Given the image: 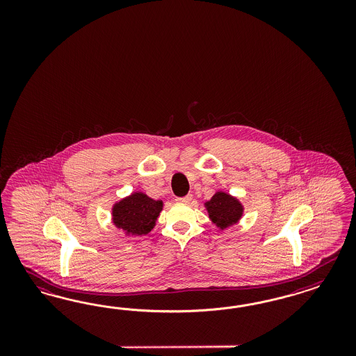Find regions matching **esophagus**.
I'll use <instances>...</instances> for the list:
<instances>
[{
	"label": "esophagus",
	"mask_w": 356,
	"mask_h": 356,
	"mask_svg": "<svg viewBox=\"0 0 356 356\" xmlns=\"http://www.w3.org/2000/svg\"><path fill=\"white\" fill-rule=\"evenodd\" d=\"M192 194H188V195H185V197H181V198H177L176 201L177 202H180V204H189L191 201H192Z\"/></svg>",
	"instance_id": "1"
}]
</instances>
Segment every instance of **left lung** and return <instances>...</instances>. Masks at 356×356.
Wrapping results in <instances>:
<instances>
[{"label": "left lung", "mask_w": 356, "mask_h": 356, "mask_svg": "<svg viewBox=\"0 0 356 356\" xmlns=\"http://www.w3.org/2000/svg\"><path fill=\"white\" fill-rule=\"evenodd\" d=\"M204 206L211 223L222 231L238 223L244 216V205L240 200L223 191L216 192L209 201H205Z\"/></svg>", "instance_id": "1"}]
</instances>
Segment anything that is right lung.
Masks as SVG:
<instances>
[{"label": "right lung", "mask_w": 356, "mask_h": 356, "mask_svg": "<svg viewBox=\"0 0 356 356\" xmlns=\"http://www.w3.org/2000/svg\"><path fill=\"white\" fill-rule=\"evenodd\" d=\"M163 210L162 200L143 192H133L112 206V223L127 236L147 235Z\"/></svg>", "instance_id": "1"}]
</instances>
